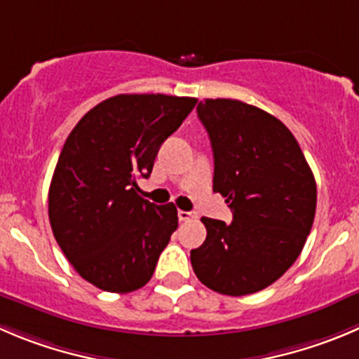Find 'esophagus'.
Listing matches in <instances>:
<instances>
[{"label": "esophagus", "mask_w": 359, "mask_h": 359, "mask_svg": "<svg viewBox=\"0 0 359 359\" xmlns=\"http://www.w3.org/2000/svg\"><path fill=\"white\" fill-rule=\"evenodd\" d=\"M177 218H180V222H189V220H194V218H197V215L192 213V211L180 210L177 211Z\"/></svg>", "instance_id": "34e87169"}]
</instances>
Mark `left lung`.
I'll return each mask as SVG.
<instances>
[{
    "label": "left lung",
    "instance_id": "8db88e82",
    "mask_svg": "<svg viewBox=\"0 0 359 359\" xmlns=\"http://www.w3.org/2000/svg\"><path fill=\"white\" fill-rule=\"evenodd\" d=\"M197 116L213 149V192L227 197L233 222L201 218L208 236L190 252L192 268L220 294L262 291L305 247L316 217V180L291 130L262 109L206 98Z\"/></svg>",
    "mask_w": 359,
    "mask_h": 359
}]
</instances>
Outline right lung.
<instances>
[{
  "label": "right lung",
  "mask_w": 359,
  "mask_h": 359,
  "mask_svg": "<svg viewBox=\"0 0 359 359\" xmlns=\"http://www.w3.org/2000/svg\"><path fill=\"white\" fill-rule=\"evenodd\" d=\"M196 104L116 95L86 112L65 141L49 187V222L65 257L95 287L123 294L153 276L177 210L137 196V180L151 174L162 142Z\"/></svg>",
  "instance_id": "1"
}]
</instances>
